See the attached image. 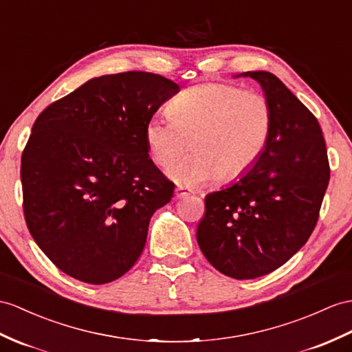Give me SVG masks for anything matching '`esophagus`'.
<instances>
[{"label": "esophagus", "mask_w": 352, "mask_h": 352, "mask_svg": "<svg viewBox=\"0 0 352 352\" xmlns=\"http://www.w3.org/2000/svg\"><path fill=\"white\" fill-rule=\"evenodd\" d=\"M175 195H176V199H185V197L190 195V191H188L184 186H177L175 190Z\"/></svg>", "instance_id": "obj_1"}]
</instances>
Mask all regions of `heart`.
<instances>
[{
    "mask_svg": "<svg viewBox=\"0 0 352 352\" xmlns=\"http://www.w3.org/2000/svg\"><path fill=\"white\" fill-rule=\"evenodd\" d=\"M170 116H153L144 126L152 160L170 167L191 140L194 151L170 170L184 186H199L222 177H241L267 146L273 113L263 94L228 83H201L170 101Z\"/></svg>",
    "mask_w": 352,
    "mask_h": 352,
    "instance_id": "obj_1",
    "label": "heart"
}]
</instances>
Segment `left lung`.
Wrapping results in <instances>:
<instances>
[{
  "label": "left lung",
  "instance_id": "left-lung-1",
  "mask_svg": "<svg viewBox=\"0 0 352 352\" xmlns=\"http://www.w3.org/2000/svg\"><path fill=\"white\" fill-rule=\"evenodd\" d=\"M269 100L267 146L237 182L206 195L197 242L208 261L234 279H254L285 264L318 221L330 179L321 126L269 72H246Z\"/></svg>",
  "mask_w": 352,
  "mask_h": 352
}]
</instances>
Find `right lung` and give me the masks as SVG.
Returning a JSON list of instances; mask_svg holds the SVG:
<instances>
[{"mask_svg":"<svg viewBox=\"0 0 352 352\" xmlns=\"http://www.w3.org/2000/svg\"><path fill=\"white\" fill-rule=\"evenodd\" d=\"M179 85L126 72L83 83L41 111L22 153L25 221L59 270L87 284L139 260L175 185L149 158L144 126Z\"/></svg>","mask_w":352,"mask_h":352,"instance_id":"1","label":"right lung"}]
</instances>
